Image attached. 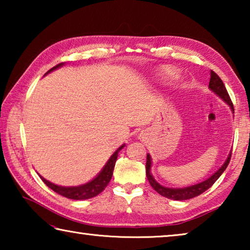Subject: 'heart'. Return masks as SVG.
I'll use <instances>...</instances> for the list:
<instances>
[{
    "label": "heart",
    "instance_id": "1",
    "mask_svg": "<svg viewBox=\"0 0 250 250\" xmlns=\"http://www.w3.org/2000/svg\"><path fill=\"white\" fill-rule=\"evenodd\" d=\"M179 76V71L173 69V68H168L166 71H164V77L167 79H174Z\"/></svg>",
    "mask_w": 250,
    "mask_h": 250
}]
</instances>
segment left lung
<instances>
[{
  "label": "left lung",
  "instance_id": "8db88e82",
  "mask_svg": "<svg viewBox=\"0 0 250 250\" xmlns=\"http://www.w3.org/2000/svg\"><path fill=\"white\" fill-rule=\"evenodd\" d=\"M208 88L214 92L215 95H217L219 98L223 99V101H225V103L229 105V108L232 111V113H234V105H232V103L229 98V95H228L226 88H225V86H224V83L222 82V79L214 73L213 70H210V79H209ZM230 156H231V151H230V153L228 154L227 159L225 162H224L223 166L219 167L213 175H210L208 179H206L205 181H202V182H200V183H196L194 185L185 186V188H167V186H163L160 183H158V182H156L153 177V175H152V173H151L152 159H151V155L147 153L146 154V177H147V180H149L152 188H154V191L158 192L160 195H162L167 198H170V200H174V201L189 200V198L198 196L203 192H205L206 189H208L210 186L217 181L218 177L221 176L223 174V172L226 170L228 163H229V161H230Z\"/></svg>",
  "mask_w": 250,
  "mask_h": 250
}]
</instances>
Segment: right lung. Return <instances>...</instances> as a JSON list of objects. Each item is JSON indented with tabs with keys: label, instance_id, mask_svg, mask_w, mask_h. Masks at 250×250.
<instances>
[{
	"label": "right lung",
	"instance_id": "1",
	"mask_svg": "<svg viewBox=\"0 0 250 250\" xmlns=\"http://www.w3.org/2000/svg\"><path fill=\"white\" fill-rule=\"evenodd\" d=\"M64 65L65 62H61V64L56 65L55 67H53L52 69H49L47 73L45 74V76L48 75L49 73H52L54 70L61 68V67H62ZM125 146V145H122L121 146L118 147L115 153L110 156V159L107 161V163L104 164V167L101 168V171L98 173V174H97L94 179L84 184L78 185V186H61L47 181L42 175L40 176L42 181H43L49 188H52L54 192H56L62 196L70 198V200H88V198L95 197L103 192L105 188V186L109 184V182L111 180L112 174H113V168H115V166H116L118 153H119L120 150L124 149Z\"/></svg>",
	"mask_w": 250,
	"mask_h": 250
}]
</instances>
